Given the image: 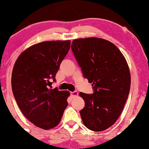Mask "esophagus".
<instances>
[{
	"label": "esophagus",
	"instance_id": "34e87169",
	"mask_svg": "<svg viewBox=\"0 0 149 149\" xmlns=\"http://www.w3.org/2000/svg\"><path fill=\"white\" fill-rule=\"evenodd\" d=\"M71 95H72V96L73 97H76L78 96V93H77L76 91H74V92H71Z\"/></svg>",
	"mask_w": 149,
	"mask_h": 149
}]
</instances>
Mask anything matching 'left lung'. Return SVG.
<instances>
[{"mask_svg": "<svg viewBox=\"0 0 149 149\" xmlns=\"http://www.w3.org/2000/svg\"><path fill=\"white\" fill-rule=\"evenodd\" d=\"M71 47L94 90L92 94L79 92L85 102L79 111L81 120L88 129L102 131L115 123L128 99L131 80L128 63L118 48L103 39H74Z\"/></svg>", "mask_w": 149, "mask_h": 149, "instance_id": "8db88e82", "label": "left lung"}]
</instances>
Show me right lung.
Listing matches in <instances>:
<instances>
[{"instance_id": "1", "label": "right lung", "mask_w": 149, "mask_h": 149, "mask_svg": "<svg viewBox=\"0 0 149 149\" xmlns=\"http://www.w3.org/2000/svg\"><path fill=\"white\" fill-rule=\"evenodd\" d=\"M70 44V40L35 44L19 55L13 67L11 85L17 105L31 123L42 129L58 125L68 105L70 92L52 89V85Z\"/></svg>"}]
</instances>
